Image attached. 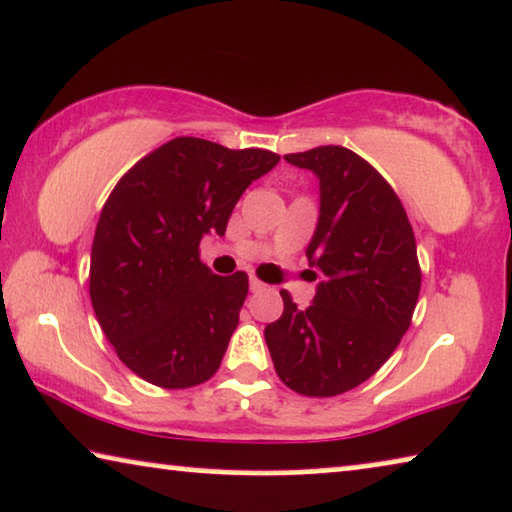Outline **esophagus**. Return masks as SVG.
Segmentation results:
<instances>
[{
	"label": "esophagus",
	"mask_w": 512,
	"mask_h": 512,
	"mask_svg": "<svg viewBox=\"0 0 512 512\" xmlns=\"http://www.w3.org/2000/svg\"><path fill=\"white\" fill-rule=\"evenodd\" d=\"M249 288H251V293H261V291H265V288H268V286H265L263 281L251 279V281H249Z\"/></svg>",
	"instance_id": "esophagus-1"
}]
</instances>
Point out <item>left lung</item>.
<instances>
[{
  "instance_id": "1",
  "label": "left lung",
  "mask_w": 512,
  "mask_h": 512,
  "mask_svg": "<svg viewBox=\"0 0 512 512\" xmlns=\"http://www.w3.org/2000/svg\"><path fill=\"white\" fill-rule=\"evenodd\" d=\"M318 177L321 205L307 247L318 277L314 302L265 325L274 369L307 397H335L365 383L409 330L420 293L416 238L404 205L376 168L342 145L286 154Z\"/></svg>"
}]
</instances>
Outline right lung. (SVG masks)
Returning <instances> with one entry per match:
<instances>
[{
  "label": "right lung",
  "mask_w": 512,
  "mask_h": 512,
  "mask_svg": "<svg viewBox=\"0 0 512 512\" xmlns=\"http://www.w3.org/2000/svg\"><path fill=\"white\" fill-rule=\"evenodd\" d=\"M268 150L173 138L117 182L96 224L90 298L108 342L133 374L191 388L221 365L249 291L244 272L214 274L203 235L226 233L240 196L270 173Z\"/></svg>",
  "instance_id": "obj_1"
}]
</instances>
